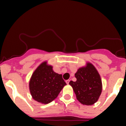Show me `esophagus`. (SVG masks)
I'll return each instance as SVG.
<instances>
[{"instance_id": "esophagus-1", "label": "esophagus", "mask_w": 126, "mask_h": 126, "mask_svg": "<svg viewBox=\"0 0 126 126\" xmlns=\"http://www.w3.org/2000/svg\"><path fill=\"white\" fill-rule=\"evenodd\" d=\"M69 82H70V80H66V83L67 84H69Z\"/></svg>"}]
</instances>
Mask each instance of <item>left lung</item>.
<instances>
[{"mask_svg": "<svg viewBox=\"0 0 126 126\" xmlns=\"http://www.w3.org/2000/svg\"><path fill=\"white\" fill-rule=\"evenodd\" d=\"M76 82L70 81L77 100L82 104L91 105L97 102L102 92V81L98 72L92 64L79 68L75 74Z\"/></svg>", "mask_w": 126, "mask_h": 126, "instance_id": "8db88e82", "label": "left lung"}]
</instances>
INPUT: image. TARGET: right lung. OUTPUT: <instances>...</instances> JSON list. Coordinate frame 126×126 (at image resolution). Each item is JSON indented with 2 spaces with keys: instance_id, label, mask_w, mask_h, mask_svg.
<instances>
[{
  "instance_id": "1",
  "label": "right lung",
  "mask_w": 126,
  "mask_h": 126,
  "mask_svg": "<svg viewBox=\"0 0 126 126\" xmlns=\"http://www.w3.org/2000/svg\"><path fill=\"white\" fill-rule=\"evenodd\" d=\"M62 74L52 70V66L44 62L36 68L32 76L29 88L33 99L42 104L54 101L66 85Z\"/></svg>"
}]
</instances>
